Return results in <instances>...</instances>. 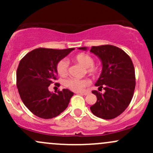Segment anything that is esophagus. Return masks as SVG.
Returning a JSON list of instances; mask_svg holds the SVG:
<instances>
[{"label": "esophagus", "instance_id": "esophagus-1", "mask_svg": "<svg viewBox=\"0 0 153 153\" xmlns=\"http://www.w3.org/2000/svg\"><path fill=\"white\" fill-rule=\"evenodd\" d=\"M89 92H90V91H86V92H78V93L81 94V95H88V94H89Z\"/></svg>", "mask_w": 153, "mask_h": 153}]
</instances>
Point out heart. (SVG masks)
<instances>
[{"label": "heart", "mask_w": 153, "mask_h": 153, "mask_svg": "<svg viewBox=\"0 0 153 153\" xmlns=\"http://www.w3.org/2000/svg\"><path fill=\"white\" fill-rule=\"evenodd\" d=\"M74 61H76L82 67L86 68L88 73L92 75H98L101 72V67L98 64H94L93 57L87 53H78L73 58ZM69 64L66 59H61L57 63L56 71L61 76H66L68 74ZM90 84L89 79H75L69 78L65 81V86L74 92H81L83 89Z\"/></svg>", "instance_id": "heart-1"}]
</instances>
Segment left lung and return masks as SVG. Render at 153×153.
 <instances>
[{
	"label": "left lung",
	"mask_w": 153,
	"mask_h": 153,
	"mask_svg": "<svg viewBox=\"0 0 153 153\" xmlns=\"http://www.w3.org/2000/svg\"><path fill=\"white\" fill-rule=\"evenodd\" d=\"M86 50V47L78 48ZM90 52L102 62V72L95 86L104 93L92 91L97 101L90 106L95 116L113 119L121 115L130 104L135 87V68L130 57L120 48L112 45L91 47Z\"/></svg>",
	"instance_id": "1"
}]
</instances>
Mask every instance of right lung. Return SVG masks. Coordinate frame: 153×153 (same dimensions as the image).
Wrapping results in <instances>:
<instances>
[{"label": "right lung", "mask_w": 153, "mask_h": 153, "mask_svg": "<svg viewBox=\"0 0 153 153\" xmlns=\"http://www.w3.org/2000/svg\"><path fill=\"white\" fill-rule=\"evenodd\" d=\"M74 49L38 48L20 61L16 73L18 92L24 105L36 116L49 119L67 109L73 92L64 89L53 93L49 86L57 80V63Z\"/></svg>", "instance_id": "obj_1"}]
</instances>
